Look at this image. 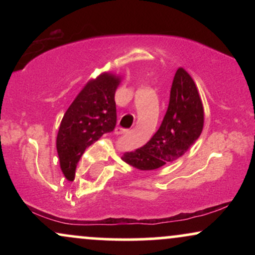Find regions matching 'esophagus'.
Masks as SVG:
<instances>
[{
	"label": "esophagus",
	"mask_w": 255,
	"mask_h": 255,
	"mask_svg": "<svg viewBox=\"0 0 255 255\" xmlns=\"http://www.w3.org/2000/svg\"><path fill=\"white\" fill-rule=\"evenodd\" d=\"M127 131H128V129H126V128H122V127H116V129H115L116 134H125V133H127Z\"/></svg>",
	"instance_id": "obj_1"
}]
</instances>
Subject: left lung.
Segmentation results:
<instances>
[{
	"label": "left lung",
	"mask_w": 255,
	"mask_h": 255,
	"mask_svg": "<svg viewBox=\"0 0 255 255\" xmlns=\"http://www.w3.org/2000/svg\"><path fill=\"white\" fill-rule=\"evenodd\" d=\"M203 126L204 109L197 86L188 73L178 68L160 127L144 146L126 152L122 159L139 170H154L175 162L197 141Z\"/></svg>",
	"instance_id": "8db88e82"
}]
</instances>
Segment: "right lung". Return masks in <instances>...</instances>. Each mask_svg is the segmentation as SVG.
<instances>
[{
    "label": "right lung",
    "mask_w": 255,
    "mask_h": 255,
    "mask_svg": "<svg viewBox=\"0 0 255 255\" xmlns=\"http://www.w3.org/2000/svg\"><path fill=\"white\" fill-rule=\"evenodd\" d=\"M120 79L109 73L90 81L64 114L58 129L56 147L61 169L74 180L77 165L86 148L105 133L115 129V91Z\"/></svg>",
    "instance_id": "add662e5"
}]
</instances>
